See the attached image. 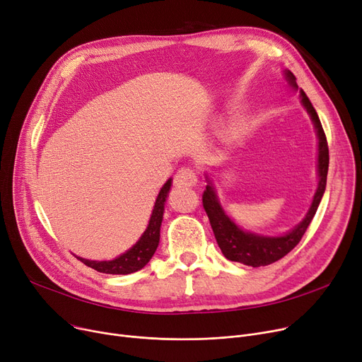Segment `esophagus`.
<instances>
[{"instance_id": "obj_1", "label": "esophagus", "mask_w": 362, "mask_h": 362, "mask_svg": "<svg viewBox=\"0 0 362 362\" xmlns=\"http://www.w3.org/2000/svg\"><path fill=\"white\" fill-rule=\"evenodd\" d=\"M175 182L179 186H195L198 183L197 171L191 167H182L177 170Z\"/></svg>"}]
</instances>
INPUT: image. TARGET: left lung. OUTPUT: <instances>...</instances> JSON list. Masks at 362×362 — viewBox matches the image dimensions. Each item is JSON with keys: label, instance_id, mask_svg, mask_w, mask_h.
I'll return each instance as SVG.
<instances>
[{"label": "left lung", "instance_id": "left-lung-1", "mask_svg": "<svg viewBox=\"0 0 362 362\" xmlns=\"http://www.w3.org/2000/svg\"><path fill=\"white\" fill-rule=\"evenodd\" d=\"M284 76H286V81L289 82V85L298 89L296 78L293 73L288 70L284 73ZM299 93L302 98V105L305 107L307 112L310 114L318 138V187L315 191L313 204L305 218H303L298 226H295L289 233L283 236H262L242 230L240 227H238L229 217H227L218 202V198L216 195L210 179H206L208 185L202 194V205L208 218H210V224L213 227V232L220 250L227 259L242 262L245 265H251V267H261V265L273 264L283 258L284 255H288L295 248L302 239L303 233L307 232L310 223L315 216L322 194L326 191L329 171V145L326 139V133L322 130L315 108L313 107L305 92L300 89Z\"/></svg>", "mask_w": 362, "mask_h": 362}]
</instances>
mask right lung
I'll return each instance as SVG.
<instances>
[{"instance_id":"1","label":"right lung","mask_w":362,"mask_h":362,"mask_svg":"<svg viewBox=\"0 0 362 362\" xmlns=\"http://www.w3.org/2000/svg\"><path fill=\"white\" fill-rule=\"evenodd\" d=\"M170 186H171V179H168L161 187L154 205V210H152L146 230L129 251H126L124 254L111 261H90L79 257L76 258L81 259L85 265H88V267L105 274H130L144 269L152 258V255H154V252L157 251V246L160 242V227H161L163 214H164V202L167 199Z\"/></svg>"}]
</instances>
